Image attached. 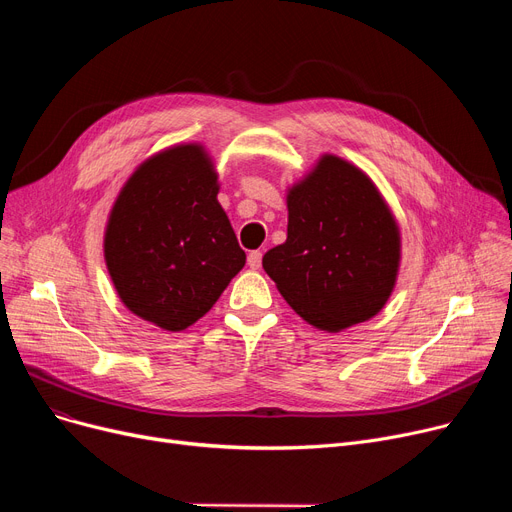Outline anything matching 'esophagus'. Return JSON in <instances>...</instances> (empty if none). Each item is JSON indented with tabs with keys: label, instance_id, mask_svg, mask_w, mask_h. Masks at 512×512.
Masks as SVG:
<instances>
[{
	"label": "esophagus",
	"instance_id": "34e87169",
	"mask_svg": "<svg viewBox=\"0 0 512 512\" xmlns=\"http://www.w3.org/2000/svg\"><path fill=\"white\" fill-rule=\"evenodd\" d=\"M247 263H249L251 270H259V267H261V251H251L249 257H247Z\"/></svg>",
	"mask_w": 512,
	"mask_h": 512
}]
</instances>
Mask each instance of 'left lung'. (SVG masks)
I'll list each match as a JSON object with an SVG mask.
<instances>
[{
    "label": "left lung",
    "instance_id": "1",
    "mask_svg": "<svg viewBox=\"0 0 512 512\" xmlns=\"http://www.w3.org/2000/svg\"><path fill=\"white\" fill-rule=\"evenodd\" d=\"M286 205V242L263 255L284 301L324 332L378 315L396 284L400 230L373 180L326 153L288 188Z\"/></svg>",
    "mask_w": 512,
    "mask_h": 512
}]
</instances>
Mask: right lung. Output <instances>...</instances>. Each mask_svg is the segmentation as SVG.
Masks as SVG:
<instances>
[{
	"label": "right lung",
	"instance_id": "1",
	"mask_svg": "<svg viewBox=\"0 0 512 512\" xmlns=\"http://www.w3.org/2000/svg\"><path fill=\"white\" fill-rule=\"evenodd\" d=\"M218 193L205 147L174 145L132 172L107 218L103 257L120 301L166 332L193 326L245 267Z\"/></svg>",
	"mask_w": 512,
	"mask_h": 512
}]
</instances>
